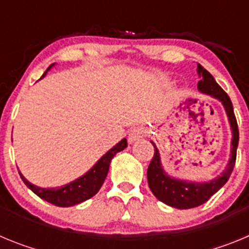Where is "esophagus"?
I'll use <instances>...</instances> for the list:
<instances>
[{"instance_id": "esophagus-1", "label": "esophagus", "mask_w": 249, "mask_h": 249, "mask_svg": "<svg viewBox=\"0 0 249 249\" xmlns=\"http://www.w3.org/2000/svg\"><path fill=\"white\" fill-rule=\"evenodd\" d=\"M144 136H146L144 131H142V129H136V131H133L131 133V136H129V140L135 141L140 137H144Z\"/></svg>"}]
</instances>
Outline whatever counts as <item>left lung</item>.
Wrapping results in <instances>:
<instances>
[{"label": "left lung", "mask_w": 249, "mask_h": 249, "mask_svg": "<svg viewBox=\"0 0 249 249\" xmlns=\"http://www.w3.org/2000/svg\"><path fill=\"white\" fill-rule=\"evenodd\" d=\"M197 72L201 78L198 82V91L203 94H208L210 97L218 100L223 105L224 111L227 113L228 122L232 129V141H231V157L228 160L227 167L224 168L221 176L208 182H192L186 179L172 177L164 171L162 162H160V151L156 144L151 141V143L155 147V156L152 158L147 169V179L152 193L157 199L166 203L167 206L175 207L178 210H188L195 208L201 204L206 203L208 199L219 191L230 179V176L233 171V167L236 163L237 147H238V126L237 120L233 112V106L228 94L221 89V86L215 82L212 74L197 63Z\"/></svg>", "instance_id": "left-lung-1"}]
</instances>
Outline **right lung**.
Segmentation results:
<instances>
[{
  "label": "right lung",
  "mask_w": 249,
  "mask_h": 249,
  "mask_svg": "<svg viewBox=\"0 0 249 249\" xmlns=\"http://www.w3.org/2000/svg\"><path fill=\"white\" fill-rule=\"evenodd\" d=\"M53 65H51L47 68V71L43 73L42 77L46 76L51 68L53 67ZM127 147V140L123 138L118 142L116 146L112 147L107 153L102 156L100 160L94 163V166L89 169V172H86L85 175L78 177L74 181L70 182V183L65 184V186L56 187V188H42V187H38L36 184L31 183L23 177L21 172L22 181L25 182L26 186L30 188L35 195H37L39 198H42L43 201H47L50 203L54 204L57 207H72L76 206L78 203H82V202L87 201L91 197H93L96 193L100 191V188L102 187L103 182H105L106 177H107V173H108L109 164H111V160L114 156L117 155L118 152L123 151V149Z\"/></svg>",
  "instance_id": "1"
}]
</instances>
